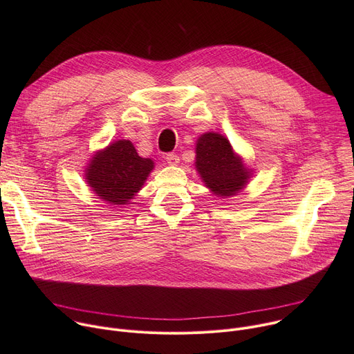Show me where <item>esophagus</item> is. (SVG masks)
Segmentation results:
<instances>
[{
	"instance_id": "esophagus-1",
	"label": "esophagus",
	"mask_w": 354,
	"mask_h": 354,
	"mask_svg": "<svg viewBox=\"0 0 354 354\" xmlns=\"http://www.w3.org/2000/svg\"><path fill=\"white\" fill-rule=\"evenodd\" d=\"M165 160H167V162L169 164V165H176L178 162H179V157L176 156V154H167L165 156Z\"/></svg>"
}]
</instances>
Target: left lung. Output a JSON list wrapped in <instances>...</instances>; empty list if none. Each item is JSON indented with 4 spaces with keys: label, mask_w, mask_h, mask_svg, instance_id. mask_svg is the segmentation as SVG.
<instances>
[{
    "label": "left lung",
    "mask_w": 354,
    "mask_h": 354,
    "mask_svg": "<svg viewBox=\"0 0 354 354\" xmlns=\"http://www.w3.org/2000/svg\"><path fill=\"white\" fill-rule=\"evenodd\" d=\"M196 169L216 196L224 197L236 194L249 178L248 169L234 154L230 141L218 133H206L198 137Z\"/></svg>",
    "instance_id": "left-lung-1"
}]
</instances>
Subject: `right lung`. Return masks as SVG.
<instances>
[{
  "instance_id": "1",
  "label": "right lung",
  "mask_w": 354,
  "mask_h": 354,
  "mask_svg": "<svg viewBox=\"0 0 354 354\" xmlns=\"http://www.w3.org/2000/svg\"><path fill=\"white\" fill-rule=\"evenodd\" d=\"M153 168L154 162L141 158L131 141L119 140L96 153L85 175L99 198L120 206L141 189Z\"/></svg>"
}]
</instances>
